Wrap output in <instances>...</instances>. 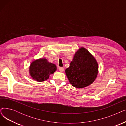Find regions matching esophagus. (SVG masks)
<instances>
[{
  "label": "esophagus",
  "mask_w": 126,
  "mask_h": 126,
  "mask_svg": "<svg viewBox=\"0 0 126 126\" xmlns=\"http://www.w3.org/2000/svg\"><path fill=\"white\" fill-rule=\"evenodd\" d=\"M59 70L60 71V72H63L64 70V69L63 67H59Z\"/></svg>",
  "instance_id": "esophagus-1"
}]
</instances>
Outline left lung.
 <instances>
[{"instance_id":"1","label":"left lung","mask_w":126,"mask_h":126,"mask_svg":"<svg viewBox=\"0 0 126 126\" xmlns=\"http://www.w3.org/2000/svg\"><path fill=\"white\" fill-rule=\"evenodd\" d=\"M65 73L73 86L83 88L95 80L98 73V64L96 59L86 49L81 47L75 53Z\"/></svg>"}]
</instances>
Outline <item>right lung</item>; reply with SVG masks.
<instances>
[{
  "instance_id": "1",
  "label": "right lung",
  "mask_w": 126,
  "mask_h": 126,
  "mask_svg": "<svg viewBox=\"0 0 126 126\" xmlns=\"http://www.w3.org/2000/svg\"><path fill=\"white\" fill-rule=\"evenodd\" d=\"M57 70L55 64L45 58H40L33 61L29 66V74L33 79L43 82L49 78V76Z\"/></svg>"
}]
</instances>
